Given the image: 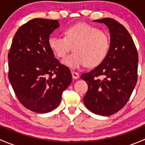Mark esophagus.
I'll return each instance as SVG.
<instances>
[{"label":"esophagus","instance_id":"1","mask_svg":"<svg viewBox=\"0 0 145 145\" xmlns=\"http://www.w3.org/2000/svg\"><path fill=\"white\" fill-rule=\"evenodd\" d=\"M71 75H72V77L74 79H78L79 78V74L77 72H76V71H71Z\"/></svg>","mask_w":145,"mask_h":145}]
</instances>
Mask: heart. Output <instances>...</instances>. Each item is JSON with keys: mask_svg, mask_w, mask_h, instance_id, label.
Masks as SVG:
<instances>
[{"mask_svg": "<svg viewBox=\"0 0 145 145\" xmlns=\"http://www.w3.org/2000/svg\"><path fill=\"white\" fill-rule=\"evenodd\" d=\"M64 37L51 36L48 45L55 56L63 58L72 48V54L62 62L71 69L82 66L97 67L103 62L109 49L107 35L98 28L86 23H78L64 29Z\"/></svg>", "mask_w": 145, "mask_h": 145, "instance_id": "heart-1", "label": "heart"}]
</instances>
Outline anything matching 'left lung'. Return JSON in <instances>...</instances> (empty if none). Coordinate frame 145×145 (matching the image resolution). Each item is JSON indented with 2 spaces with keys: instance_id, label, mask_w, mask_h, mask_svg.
<instances>
[{
  "instance_id": "obj_1",
  "label": "left lung",
  "mask_w": 145,
  "mask_h": 145,
  "mask_svg": "<svg viewBox=\"0 0 145 145\" xmlns=\"http://www.w3.org/2000/svg\"><path fill=\"white\" fill-rule=\"evenodd\" d=\"M93 22L107 26L110 45L105 60L81 76L88 86L83 102L94 114L110 116L126 105L133 91L137 81L138 55L132 37L118 22L112 18ZM99 76L104 78L100 80Z\"/></svg>"
}]
</instances>
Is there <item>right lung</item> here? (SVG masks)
Instances as JSON below:
<instances>
[{"label": "right lung", "instance_id": "obj_1", "mask_svg": "<svg viewBox=\"0 0 145 145\" xmlns=\"http://www.w3.org/2000/svg\"><path fill=\"white\" fill-rule=\"evenodd\" d=\"M57 20L35 18L18 29L8 53V78L20 103L36 113L57 108L62 92L72 81L48 45Z\"/></svg>", "mask_w": 145, "mask_h": 145}]
</instances>
